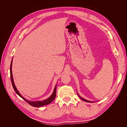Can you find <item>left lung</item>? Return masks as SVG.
Here are the masks:
<instances>
[{"label": "left lung", "instance_id": "1", "mask_svg": "<svg viewBox=\"0 0 127 127\" xmlns=\"http://www.w3.org/2000/svg\"><path fill=\"white\" fill-rule=\"evenodd\" d=\"M77 95H78V96L80 98H81L82 99V100H83V101H85V102H91V101H87V100H86V99H84V98H82V97H81V96H80L79 95V94L77 93Z\"/></svg>", "mask_w": 127, "mask_h": 127}]
</instances>
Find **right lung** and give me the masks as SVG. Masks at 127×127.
<instances>
[{
    "label": "right lung",
    "instance_id": "1",
    "mask_svg": "<svg viewBox=\"0 0 127 127\" xmlns=\"http://www.w3.org/2000/svg\"><path fill=\"white\" fill-rule=\"evenodd\" d=\"M12 63H13V59L11 60V64H10V79H11V84H12V85L14 89V91H15V92L20 96L21 97H22L23 99L25 100L27 103H29L30 105H31L32 106L34 107H40V106H44L45 105H47L51 103L53 100H54V99L55 98L56 96V88H57V85L56 86L55 88V90L54 91H53V94L51 95V96L50 97H49L48 98H47V99H45V100L44 101H36V102H31V101H29L28 100H27V99H25L23 97L21 96V95L20 94V93H19L18 91L17 90L16 87L15 86V84L14 83V80H13V75H12V71H11V66H12Z\"/></svg>",
    "mask_w": 127,
    "mask_h": 127
}]
</instances>
